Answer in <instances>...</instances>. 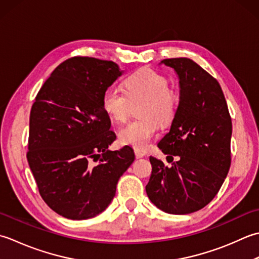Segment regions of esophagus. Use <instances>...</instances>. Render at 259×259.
Wrapping results in <instances>:
<instances>
[{"label": "esophagus", "mask_w": 259, "mask_h": 259, "mask_svg": "<svg viewBox=\"0 0 259 259\" xmlns=\"http://www.w3.org/2000/svg\"><path fill=\"white\" fill-rule=\"evenodd\" d=\"M134 152H135V156H136V159H141V157H143V156L145 155V153H144V152L139 151V150H135Z\"/></svg>", "instance_id": "1"}]
</instances>
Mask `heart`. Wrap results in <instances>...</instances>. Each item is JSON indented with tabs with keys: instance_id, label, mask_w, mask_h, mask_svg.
I'll return each mask as SVG.
<instances>
[{
	"instance_id": "1",
	"label": "heart",
	"mask_w": 259,
	"mask_h": 259,
	"mask_svg": "<svg viewBox=\"0 0 259 259\" xmlns=\"http://www.w3.org/2000/svg\"><path fill=\"white\" fill-rule=\"evenodd\" d=\"M124 86L125 93L114 86L105 89L103 108L115 122L124 123L130 116L132 104L142 103L137 109V115L142 118L120 130L118 139L123 145L144 151L159 128L157 122L166 126L176 118L180 96L176 89L168 87L164 76L149 68L132 73L125 79Z\"/></svg>"
}]
</instances>
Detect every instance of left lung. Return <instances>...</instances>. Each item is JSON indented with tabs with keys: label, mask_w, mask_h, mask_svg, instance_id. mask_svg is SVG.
<instances>
[{
	"label": "left lung",
	"mask_w": 259,
	"mask_h": 259,
	"mask_svg": "<svg viewBox=\"0 0 259 259\" xmlns=\"http://www.w3.org/2000/svg\"><path fill=\"white\" fill-rule=\"evenodd\" d=\"M180 79V102L170 132L159 149L172 166L150 156L152 174L145 187L157 208L187 214L205 207L218 193L231 163L233 124L217 79L188 58L162 61ZM168 162V159H167Z\"/></svg>",
	"instance_id": "left-lung-1"
}]
</instances>
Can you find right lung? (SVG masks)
<instances>
[{"instance_id":"1","label":"right lung","mask_w":259,"mask_h":259,"mask_svg":"<svg viewBox=\"0 0 259 259\" xmlns=\"http://www.w3.org/2000/svg\"><path fill=\"white\" fill-rule=\"evenodd\" d=\"M122 72L113 61L72 57L36 95L26 159L41 198L62 217L83 220L103 212L135 159L127 145L108 150L116 134L102 95Z\"/></svg>"}]
</instances>
